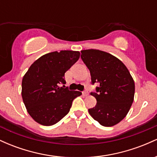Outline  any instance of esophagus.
<instances>
[{"label":"esophagus","instance_id":"34e87169","mask_svg":"<svg viewBox=\"0 0 157 157\" xmlns=\"http://www.w3.org/2000/svg\"><path fill=\"white\" fill-rule=\"evenodd\" d=\"M82 94H83L84 96H88V95H89V92H88L87 91H82Z\"/></svg>","mask_w":157,"mask_h":157}]
</instances>
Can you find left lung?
Segmentation results:
<instances>
[{"mask_svg": "<svg viewBox=\"0 0 157 157\" xmlns=\"http://www.w3.org/2000/svg\"><path fill=\"white\" fill-rule=\"evenodd\" d=\"M81 59L89 69L91 84H98L96 92H91L97 104L89 113L100 125H116L125 117L134 101L135 85L130 72L121 60L100 50H82Z\"/></svg>", "mask_w": 157, "mask_h": 157, "instance_id": "left-lung-1", "label": "left lung"}]
</instances>
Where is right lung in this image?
<instances>
[{"instance_id":"obj_1","label":"right lung","mask_w":157,"mask_h":157,"mask_svg":"<svg viewBox=\"0 0 157 157\" xmlns=\"http://www.w3.org/2000/svg\"><path fill=\"white\" fill-rule=\"evenodd\" d=\"M75 51L53 52L35 61L22 80V98L27 111L36 122L49 126L69 112L73 100L82 93L70 91L65 73L80 58Z\"/></svg>"}]
</instances>
